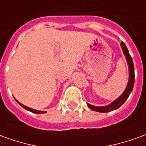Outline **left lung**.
Returning a JSON list of instances; mask_svg holds the SVG:
<instances>
[{"label": "left lung", "mask_w": 146, "mask_h": 146, "mask_svg": "<svg viewBox=\"0 0 146 146\" xmlns=\"http://www.w3.org/2000/svg\"><path fill=\"white\" fill-rule=\"evenodd\" d=\"M120 44H121L123 54H125V57L127 58V63H128L129 66V80L127 86L125 91L123 93L122 95L119 96L116 100H115L113 102H112L111 104L108 105V106H92V105H90L88 103V106L91 110H94V111L100 112V113H108V112L118 109L125 102L126 100L129 97L130 94L131 93L132 90H133L134 84H135V68H134L133 60H132L131 54H129V51L127 47H126L125 44L123 41H121Z\"/></svg>", "instance_id": "obj_1"}]
</instances>
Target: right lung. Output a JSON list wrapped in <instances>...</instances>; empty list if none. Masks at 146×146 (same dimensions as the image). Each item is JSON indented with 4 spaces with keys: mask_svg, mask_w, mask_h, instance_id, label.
I'll list each match as a JSON object with an SVG mask.
<instances>
[{
    "mask_svg": "<svg viewBox=\"0 0 146 146\" xmlns=\"http://www.w3.org/2000/svg\"><path fill=\"white\" fill-rule=\"evenodd\" d=\"M16 100V99H15ZM16 102H17L23 108H24L25 110H29V111H30V112H32V113H45L46 112L45 111H39V110H33V109H31V108H29V107H27V106H24V105H23L22 103H20L19 102H18L17 100H16Z\"/></svg>",
    "mask_w": 146,
    "mask_h": 146,
    "instance_id": "1",
    "label": "right lung"
}]
</instances>
